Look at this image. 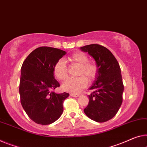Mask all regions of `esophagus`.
I'll list each match as a JSON object with an SVG mask.
<instances>
[{"label":"esophagus","mask_w":147,"mask_h":147,"mask_svg":"<svg viewBox=\"0 0 147 147\" xmlns=\"http://www.w3.org/2000/svg\"><path fill=\"white\" fill-rule=\"evenodd\" d=\"M70 96H73V97H78L79 96H80V94L71 93V94H70Z\"/></svg>","instance_id":"esophagus-1"}]
</instances>
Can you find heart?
<instances>
[{"mask_svg": "<svg viewBox=\"0 0 147 147\" xmlns=\"http://www.w3.org/2000/svg\"><path fill=\"white\" fill-rule=\"evenodd\" d=\"M67 61L71 64L80 66L77 78H69L62 85V89L66 92L77 94L84 89L87 85V81H91L96 75V66L92 63L88 62L89 58L85 53L78 52L72 54L67 58ZM54 75L59 81H64L67 76V67L62 60H58L53 67Z\"/></svg>", "mask_w": 147, "mask_h": 147, "instance_id": "heart-1", "label": "heart"}]
</instances>
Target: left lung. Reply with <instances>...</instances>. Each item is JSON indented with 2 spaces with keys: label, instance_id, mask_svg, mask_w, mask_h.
Returning <instances> with one entry per match:
<instances>
[{
  "label": "left lung",
  "instance_id": "obj_1",
  "mask_svg": "<svg viewBox=\"0 0 147 147\" xmlns=\"http://www.w3.org/2000/svg\"><path fill=\"white\" fill-rule=\"evenodd\" d=\"M80 50L93 58L96 75L89 95V102L84 109L87 117L96 122L112 119L122 103L123 84L118 61L106 47L92 44L80 47Z\"/></svg>",
  "mask_w": 147,
  "mask_h": 147
}]
</instances>
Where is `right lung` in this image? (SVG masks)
Segmentation results:
<instances>
[{
    "mask_svg": "<svg viewBox=\"0 0 147 147\" xmlns=\"http://www.w3.org/2000/svg\"><path fill=\"white\" fill-rule=\"evenodd\" d=\"M66 54L60 49L48 47L36 49L29 54L21 67L19 92L22 107L29 118L41 125H49L60 118L67 92H51L60 87L55 80L53 67Z\"/></svg>",
    "mask_w": 147,
    "mask_h": 147,
    "instance_id": "right-lung-1",
    "label": "right lung"
}]
</instances>
